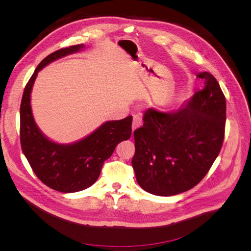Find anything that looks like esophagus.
I'll use <instances>...</instances> for the list:
<instances>
[{"instance_id":"esophagus-1","label":"esophagus","mask_w":251,"mask_h":251,"mask_svg":"<svg viewBox=\"0 0 251 251\" xmlns=\"http://www.w3.org/2000/svg\"><path fill=\"white\" fill-rule=\"evenodd\" d=\"M142 125V120L139 115H134L133 116V123H132V128L133 130H136V128L141 126Z\"/></svg>"}]
</instances>
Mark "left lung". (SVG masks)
<instances>
[{
	"mask_svg": "<svg viewBox=\"0 0 251 251\" xmlns=\"http://www.w3.org/2000/svg\"><path fill=\"white\" fill-rule=\"evenodd\" d=\"M197 77L204 88L178 111L148 109L143 126L134 132L132 165L144 191L156 196L178 195L205 177L221 151L226 121V100L208 72Z\"/></svg>",
	"mask_w": 251,
	"mask_h": 251,
	"instance_id": "1",
	"label": "left lung"
}]
</instances>
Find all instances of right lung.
<instances>
[{"label":"right lung","mask_w":251,"mask_h":251,"mask_svg":"<svg viewBox=\"0 0 251 251\" xmlns=\"http://www.w3.org/2000/svg\"><path fill=\"white\" fill-rule=\"evenodd\" d=\"M83 45L62 48L45 57L36 67L23 93L20 117L21 147L32 171L44 184L62 193H75L92 185L103 162L116 146L132 134V116L107 121L92 134L72 144H58L40 131L32 116L30 94L39 71L51 62L81 50Z\"/></svg>","instance_id":"1"}]
</instances>
